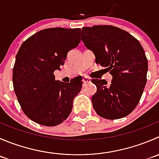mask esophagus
<instances>
[{"instance_id": "esophagus-1", "label": "esophagus", "mask_w": 159, "mask_h": 159, "mask_svg": "<svg viewBox=\"0 0 159 159\" xmlns=\"http://www.w3.org/2000/svg\"><path fill=\"white\" fill-rule=\"evenodd\" d=\"M82 81H83V82H84V83H89V82H91V78H89V77L84 76V78H83Z\"/></svg>"}]
</instances>
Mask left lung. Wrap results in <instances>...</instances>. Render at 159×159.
<instances>
[{"mask_svg":"<svg viewBox=\"0 0 159 159\" xmlns=\"http://www.w3.org/2000/svg\"><path fill=\"white\" fill-rule=\"evenodd\" d=\"M81 40L95 56V63L106 67L112 76L92 79L96 93L92 106L98 116L107 120L127 116L135 109L147 82L148 60L139 41L129 32L112 25L84 27Z\"/></svg>","mask_w":159,"mask_h":159,"instance_id":"1","label":"left lung"}]
</instances>
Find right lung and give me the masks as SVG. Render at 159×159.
Wrapping results in <instances>:
<instances>
[{
	"label": "right lung",
	"mask_w": 159,
	"mask_h": 159,
	"mask_svg": "<svg viewBox=\"0 0 159 159\" xmlns=\"http://www.w3.org/2000/svg\"><path fill=\"white\" fill-rule=\"evenodd\" d=\"M81 29L50 28L36 32L20 47L13 68L14 91L24 113L34 122L53 127L70 115L82 78L56 81L53 72L81 42Z\"/></svg>",
	"instance_id": "add662e5"
}]
</instances>
